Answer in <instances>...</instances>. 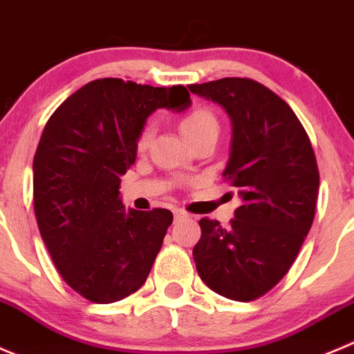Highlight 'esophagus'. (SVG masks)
Instances as JSON below:
<instances>
[{
	"label": "esophagus",
	"instance_id": "esophagus-1",
	"mask_svg": "<svg viewBox=\"0 0 354 354\" xmlns=\"http://www.w3.org/2000/svg\"><path fill=\"white\" fill-rule=\"evenodd\" d=\"M173 214H174V221H180V219L188 218V212L183 211V209H174Z\"/></svg>",
	"mask_w": 354,
	"mask_h": 354
}]
</instances>
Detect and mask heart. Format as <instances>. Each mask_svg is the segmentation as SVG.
<instances>
[{
    "label": "heart",
    "mask_w": 354,
    "mask_h": 354,
    "mask_svg": "<svg viewBox=\"0 0 354 354\" xmlns=\"http://www.w3.org/2000/svg\"><path fill=\"white\" fill-rule=\"evenodd\" d=\"M180 129L181 133H183L185 138L190 143L197 142V140L201 138H205V136L216 138L219 133L218 115H216L209 107L197 105V107L188 111L187 114H183V118L180 119ZM150 138H152V128H150V126H145V128L140 131L138 138H136V150H138V152L147 150Z\"/></svg>",
    "instance_id": "obj_1"
}]
</instances>
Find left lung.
<instances>
[{"instance_id": "obj_1", "label": "left lung", "mask_w": 354, "mask_h": 354, "mask_svg": "<svg viewBox=\"0 0 354 354\" xmlns=\"http://www.w3.org/2000/svg\"><path fill=\"white\" fill-rule=\"evenodd\" d=\"M188 90L228 112L233 138L223 178L243 201L228 228L198 221L194 259L209 289L247 303L270 292L299 254L317 209V157L292 109L261 82L223 77Z\"/></svg>"}]
</instances>
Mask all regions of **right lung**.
<instances>
[{
  "mask_svg": "<svg viewBox=\"0 0 354 354\" xmlns=\"http://www.w3.org/2000/svg\"><path fill=\"white\" fill-rule=\"evenodd\" d=\"M190 105L185 86L95 79L48 119L34 156V214L64 282L91 303L128 297L145 283L173 212L124 211L121 176L157 109Z\"/></svg>",
  "mask_w": 354,
  "mask_h": 354,
  "instance_id": "1",
  "label": "right lung"
}]
</instances>
